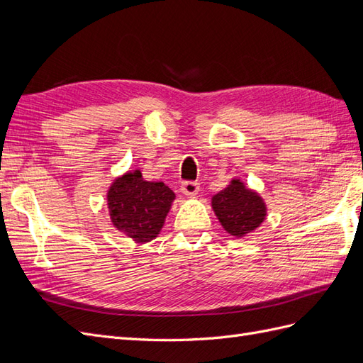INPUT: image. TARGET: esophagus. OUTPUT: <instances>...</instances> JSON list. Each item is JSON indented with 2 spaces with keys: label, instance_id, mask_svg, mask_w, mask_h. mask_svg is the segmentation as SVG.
I'll use <instances>...</instances> for the list:
<instances>
[{
  "label": "esophagus",
  "instance_id": "esophagus-1",
  "mask_svg": "<svg viewBox=\"0 0 363 363\" xmlns=\"http://www.w3.org/2000/svg\"><path fill=\"white\" fill-rule=\"evenodd\" d=\"M180 191L186 196H195L200 191V186H199V183H195V182H183Z\"/></svg>",
  "mask_w": 363,
  "mask_h": 363
}]
</instances>
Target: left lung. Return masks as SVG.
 Returning <instances> with one entry per match:
<instances>
[{"instance_id": "left-lung-1", "label": "left lung", "mask_w": 363, "mask_h": 363, "mask_svg": "<svg viewBox=\"0 0 363 363\" xmlns=\"http://www.w3.org/2000/svg\"><path fill=\"white\" fill-rule=\"evenodd\" d=\"M212 208L228 235L244 238L267 219V203L240 179H232L227 188L212 196Z\"/></svg>"}]
</instances>
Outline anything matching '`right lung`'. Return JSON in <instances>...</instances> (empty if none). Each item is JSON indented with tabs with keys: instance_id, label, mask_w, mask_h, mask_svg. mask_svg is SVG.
I'll list each match as a JSON object with an SVG mask.
<instances>
[{
	"instance_id": "1",
	"label": "right lung",
	"mask_w": 363,
	"mask_h": 363,
	"mask_svg": "<svg viewBox=\"0 0 363 363\" xmlns=\"http://www.w3.org/2000/svg\"><path fill=\"white\" fill-rule=\"evenodd\" d=\"M107 208L113 227L147 244L156 239L164 224L175 194L163 182H147L139 169L116 177L107 189Z\"/></svg>"
}]
</instances>
